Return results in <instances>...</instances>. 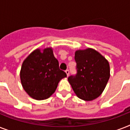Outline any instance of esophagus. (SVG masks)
Returning <instances> with one entry per match:
<instances>
[{"label": "esophagus", "mask_w": 130, "mask_h": 130, "mask_svg": "<svg viewBox=\"0 0 130 130\" xmlns=\"http://www.w3.org/2000/svg\"><path fill=\"white\" fill-rule=\"evenodd\" d=\"M65 73H67V76H69V69H67V70L65 71Z\"/></svg>", "instance_id": "esophagus-1"}]
</instances>
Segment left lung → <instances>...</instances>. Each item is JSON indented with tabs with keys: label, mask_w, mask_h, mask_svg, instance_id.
Wrapping results in <instances>:
<instances>
[{
	"label": "left lung",
	"mask_w": 130,
	"mask_h": 130,
	"mask_svg": "<svg viewBox=\"0 0 130 130\" xmlns=\"http://www.w3.org/2000/svg\"><path fill=\"white\" fill-rule=\"evenodd\" d=\"M75 75H70L68 81L79 99L92 101L102 94L110 77L109 62L94 49L77 51Z\"/></svg>",
	"instance_id": "1"
}]
</instances>
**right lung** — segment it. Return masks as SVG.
<instances>
[{"instance_id": "obj_1", "label": "right lung", "mask_w": 130, "mask_h": 130, "mask_svg": "<svg viewBox=\"0 0 130 130\" xmlns=\"http://www.w3.org/2000/svg\"><path fill=\"white\" fill-rule=\"evenodd\" d=\"M67 77L59 69L51 48L32 52L23 61L20 72L23 89L33 99L44 100L55 92L59 82Z\"/></svg>"}]
</instances>
